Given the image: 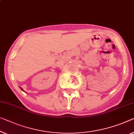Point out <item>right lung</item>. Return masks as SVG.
<instances>
[{
    "mask_svg": "<svg viewBox=\"0 0 134 134\" xmlns=\"http://www.w3.org/2000/svg\"><path fill=\"white\" fill-rule=\"evenodd\" d=\"M21 88V90H23V89H22V88Z\"/></svg>",
    "mask_w": 134,
    "mask_h": 134,
    "instance_id": "obj_1",
    "label": "right lung"
}]
</instances>
